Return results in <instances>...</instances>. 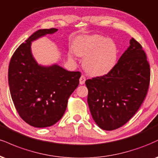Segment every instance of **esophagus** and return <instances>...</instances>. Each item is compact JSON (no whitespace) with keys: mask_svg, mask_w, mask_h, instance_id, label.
Masks as SVG:
<instances>
[{"mask_svg":"<svg viewBox=\"0 0 158 158\" xmlns=\"http://www.w3.org/2000/svg\"><path fill=\"white\" fill-rule=\"evenodd\" d=\"M85 81H86V77H85V76L81 75L80 79H79V83H80V85L85 84Z\"/></svg>","mask_w":158,"mask_h":158,"instance_id":"1","label":"esophagus"}]
</instances>
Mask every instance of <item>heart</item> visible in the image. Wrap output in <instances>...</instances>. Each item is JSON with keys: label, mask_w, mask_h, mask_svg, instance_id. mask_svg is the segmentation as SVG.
<instances>
[{"label": "heart", "mask_w": 158, "mask_h": 158, "mask_svg": "<svg viewBox=\"0 0 158 158\" xmlns=\"http://www.w3.org/2000/svg\"><path fill=\"white\" fill-rule=\"evenodd\" d=\"M77 56L85 57L83 66L87 73L94 77L107 74L117 62L118 48L113 40L103 36L84 35L73 43Z\"/></svg>", "instance_id": "heart-1"}]
</instances>
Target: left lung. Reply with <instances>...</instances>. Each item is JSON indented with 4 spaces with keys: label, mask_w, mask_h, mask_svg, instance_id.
<instances>
[{
    "label": "left lung",
    "mask_w": 158,
    "mask_h": 158,
    "mask_svg": "<svg viewBox=\"0 0 158 158\" xmlns=\"http://www.w3.org/2000/svg\"><path fill=\"white\" fill-rule=\"evenodd\" d=\"M107 74L87 79V103L93 118L104 130L123 126L145 99L150 67L141 45L134 38Z\"/></svg>",
    "instance_id": "obj_1"
}]
</instances>
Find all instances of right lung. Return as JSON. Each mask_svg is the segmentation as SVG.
<instances>
[{"mask_svg": "<svg viewBox=\"0 0 158 158\" xmlns=\"http://www.w3.org/2000/svg\"><path fill=\"white\" fill-rule=\"evenodd\" d=\"M58 29H40L23 43L11 58L9 85L13 103L20 118L32 127L54 125L64 115L68 98L79 85L81 73L57 64L41 66L31 51V43Z\"/></svg>", "mask_w": 158, "mask_h": 158, "instance_id": "obj_1", "label": "right lung"}]
</instances>
